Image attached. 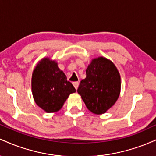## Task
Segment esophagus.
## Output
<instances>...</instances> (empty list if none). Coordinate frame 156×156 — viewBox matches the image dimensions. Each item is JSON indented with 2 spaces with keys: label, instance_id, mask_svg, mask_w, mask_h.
Wrapping results in <instances>:
<instances>
[{
  "label": "esophagus",
  "instance_id": "obj_1",
  "mask_svg": "<svg viewBox=\"0 0 156 156\" xmlns=\"http://www.w3.org/2000/svg\"><path fill=\"white\" fill-rule=\"evenodd\" d=\"M78 85H79V83H78V81L73 82V86H74V87H75V88H76V89H78Z\"/></svg>",
  "mask_w": 156,
  "mask_h": 156
}]
</instances>
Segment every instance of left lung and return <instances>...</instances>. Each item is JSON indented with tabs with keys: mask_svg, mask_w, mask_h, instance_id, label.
I'll return each instance as SVG.
<instances>
[{
	"mask_svg": "<svg viewBox=\"0 0 156 156\" xmlns=\"http://www.w3.org/2000/svg\"><path fill=\"white\" fill-rule=\"evenodd\" d=\"M86 74L77 91L91 112L104 114L115 104L120 94L119 71L112 61L100 56L91 61Z\"/></svg>",
	"mask_w": 156,
	"mask_h": 156,
	"instance_id": "left-lung-1",
	"label": "left lung"
}]
</instances>
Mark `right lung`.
Masks as SVG:
<instances>
[{
	"mask_svg": "<svg viewBox=\"0 0 156 156\" xmlns=\"http://www.w3.org/2000/svg\"><path fill=\"white\" fill-rule=\"evenodd\" d=\"M31 90L35 103L47 113L59 111L69 94L76 92L57 62L48 57L42 58L34 69Z\"/></svg>",
	"mask_w": 156,
	"mask_h": 156,
	"instance_id": "right-lung-1",
	"label": "right lung"
}]
</instances>
